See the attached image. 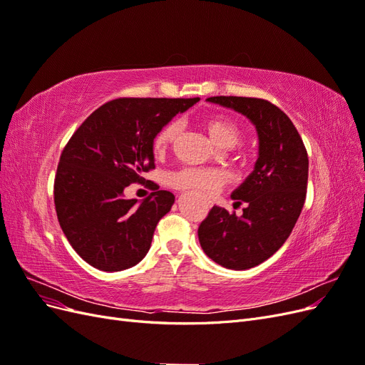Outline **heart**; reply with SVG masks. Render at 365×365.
I'll list each match as a JSON object with an SVG mask.
<instances>
[{"label":"heart","instance_id":"b5f03b06","mask_svg":"<svg viewBox=\"0 0 365 365\" xmlns=\"http://www.w3.org/2000/svg\"><path fill=\"white\" fill-rule=\"evenodd\" d=\"M202 128L208 134L210 140L220 149L235 148L240 140V130L233 121L224 117H207L202 121ZM180 134V125L170 121L163 126L152 141V150L155 157H163L172 143ZM228 181V176L222 170H204V169H182L172 175L170 182L176 189L195 190L204 196H213L224 184Z\"/></svg>","mask_w":365,"mask_h":365}]
</instances>
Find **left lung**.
Masks as SVG:
<instances>
[{
	"label": "left lung",
	"instance_id": "1",
	"mask_svg": "<svg viewBox=\"0 0 365 365\" xmlns=\"http://www.w3.org/2000/svg\"><path fill=\"white\" fill-rule=\"evenodd\" d=\"M207 102L247 117L256 128L259 152L252 172L231 193L245 202L237 217L215 205L197 236L207 256L228 269L257 267L277 251L297 222L306 200L309 160L303 140L282 109L263 98L217 96Z\"/></svg>",
	"mask_w": 365,
	"mask_h": 365
}]
</instances>
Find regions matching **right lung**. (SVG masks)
I'll list each match as a JSON object with an SVG mask.
<instances>
[{
    "label": "right lung",
    "instance_id": "obj_1",
    "mask_svg": "<svg viewBox=\"0 0 365 365\" xmlns=\"http://www.w3.org/2000/svg\"><path fill=\"white\" fill-rule=\"evenodd\" d=\"M196 98H117L88 117L65 146L54 180V205L63 235L91 267L123 271L146 257L160 219L175 196H125L155 168L152 141Z\"/></svg>",
    "mask_w": 365,
    "mask_h": 365
}]
</instances>
